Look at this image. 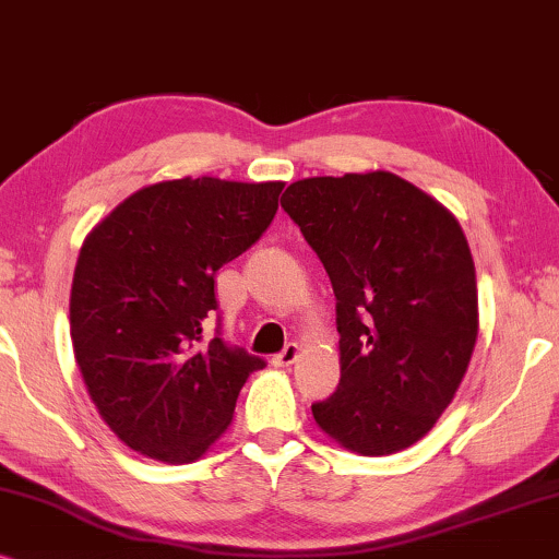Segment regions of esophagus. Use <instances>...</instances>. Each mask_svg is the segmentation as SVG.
<instances>
[{
    "instance_id": "obj_1",
    "label": "esophagus",
    "mask_w": 559,
    "mask_h": 559,
    "mask_svg": "<svg viewBox=\"0 0 559 559\" xmlns=\"http://www.w3.org/2000/svg\"><path fill=\"white\" fill-rule=\"evenodd\" d=\"M296 357H299V345H296V342H288V345L281 349L278 355H273V366L286 368V366H292V362H296Z\"/></svg>"
}]
</instances>
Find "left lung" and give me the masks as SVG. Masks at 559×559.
<instances>
[{"label":"left lung","mask_w":559,"mask_h":559,"mask_svg":"<svg viewBox=\"0 0 559 559\" xmlns=\"http://www.w3.org/2000/svg\"><path fill=\"white\" fill-rule=\"evenodd\" d=\"M281 206L337 299L340 385L311 414L360 455H391L435 427L471 362L478 288L457 219L404 178H304Z\"/></svg>","instance_id":"1"}]
</instances>
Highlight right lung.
I'll return each mask as SVG.
<instances>
[{"instance_id":"add662e5","label":"right lung","mask_w":559,"mask_h":559,"mask_svg":"<svg viewBox=\"0 0 559 559\" xmlns=\"http://www.w3.org/2000/svg\"><path fill=\"white\" fill-rule=\"evenodd\" d=\"M281 181L178 178L124 199L84 240L71 340L86 391L128 448L193 463L265 360L222 337L214 275L260 240Z\"/></svg>"}]
</instances>
